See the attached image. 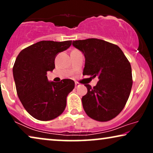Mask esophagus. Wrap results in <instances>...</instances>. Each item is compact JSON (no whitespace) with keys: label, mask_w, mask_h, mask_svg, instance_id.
<instances>
[{"label":"esophagus","mask_w":153,"mask_h":153,"mask_svg":"<svg viewBox=\"0 0 153 153\" xmlns=\"http://www.w3.org/2000/svg\"><path fill=\"white\" fill-rule=\"evenodd\" d=\"M80 85V84L78 82H75V88H77L78 86H79Z\"/></svg>","instance_id":"esophagus-1"}]
</instances>
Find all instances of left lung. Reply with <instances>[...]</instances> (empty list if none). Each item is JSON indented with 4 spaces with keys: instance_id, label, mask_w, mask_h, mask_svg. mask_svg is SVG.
<instances>
[{
    "instance_id": "8db88e82",
    "label": "left lung",
    "mask_w": 153,
    "mask_h": 153,
    "mask_svg": "<svg viewBox=\"0 0 153 153\" xmlns=\"http://www.w3.org/2000/svg\"><path fill=\"white\" fill-rule=\"evenodd\" d=\"M72 45L83 53V75L98 77L97 85L88 89L82 104L90 118L108 121L125 107L132 86L131 65L120 47L102 39L90 38L73 41Z\"/></svg>"
}]
</instances>
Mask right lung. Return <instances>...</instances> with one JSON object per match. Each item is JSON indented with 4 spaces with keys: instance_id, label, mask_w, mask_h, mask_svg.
Listing matches in <instances>:
<instances>
[{
    "instance_id": "obj_1",
    "label": "right lung",
    "mask_w": 153,
    "mask_h": 153,
    "mask_svg": "<svg viewBox=\"0 0 153 153\" xmlns=\"http://www.w3.org/2000/svg\"><path fill=\"white\" fill-rule=\"evenodd\" d=\"M71 45L72 40L40 41L23 49L16 57L13 76L18 97L27 112L37 120H53L65 108L67 96L74 89V81H49L47 74L55 68L58 53Z\"/></svg>"
}]
</instances>
